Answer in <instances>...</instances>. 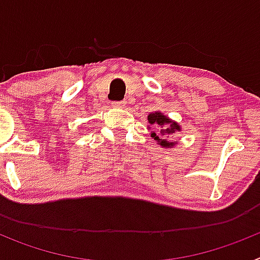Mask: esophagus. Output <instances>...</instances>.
I'll return each instance as SVG.
<instances>
[{"label": "esophagus", "instance_id": "esophagus-1", "mask_svg": "<svg viewBox=\"0 0 260 260\" xmlns=\"http://www.w3.org/2000/svg\"><path fill=\"white\" fill-rule=\"evenodd\" d=\"M125 104H126L125 102H112V105L117 108H123L125 107Z\"/></svg>", "mask_w": 260, "mask_h": 260}]
</instances>
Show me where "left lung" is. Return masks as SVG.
I'll list each match as a JSON object with an SVG mask.
<instances>
[{
	"instance_id": "1",
	"label": "left lung",
	"mask_w": 260,
	"mask_h": 260,
	"mask_svg": "<svg viewBox=\"0 0 260 260\" xmlns=\"http://www.w3.org/2000/svg\"><path fill=\"white\" fill-rule=\"evenodd\" d=\"M148 122H150L153 127L160 128V130H158V132H160L158 134L161 135V137H171V135L176 134L177 132H180V126L177 125L176 122H173V121H171L168 117H165L164 114L157 113V112H156V113H151L150 116H148ZM151 137H152L155 141H157L162 147H172L174 144L171 143V142L165 141V139H160L158 135H156V133H152Z\"/></svg>"
}]
</instances>
